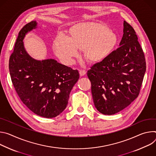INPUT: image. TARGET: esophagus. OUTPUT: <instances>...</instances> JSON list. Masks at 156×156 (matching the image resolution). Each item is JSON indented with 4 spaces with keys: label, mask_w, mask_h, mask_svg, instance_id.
Returning <instances> with one entry per match:
<instances>
[{
    "label": "esophagus",
    "mask_w": 156,
    "mask_h": 156,
    "mask_svg": "<svg viewBox=\"0 0 156 156\" xmlns=\"http://www.w3.org/2000/svg\"><path fill=\"white\" fill-rule=\"evenodd\" d=\"M79 74H80V76H83L86 74V71L85 70H83V69H82V70L79 71Z\"/></svg>",
    "instance_id": "34e87169"
}]
</instances>
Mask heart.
Listing matches in <instances>:
<instances>
[{
    "mask_svg": "<svg viewBox=\"0 0 156 156\" xmlns=\"http://www.w3.org/2000/svg\"><path fill=\"white\" fill-rule=\"evenodd\" d=\"M118 42L116 34L101 23L83 22L76 24L69 30V36L58 35L53 42L56 55L69 64L83 51L85 59L98 63L105 59L113 51Z\"/></svg>",
    "mask_w": 156,
    "mask_h": 156,
    "instance_id": "1",
    "label": "heart"
}]
</instances>
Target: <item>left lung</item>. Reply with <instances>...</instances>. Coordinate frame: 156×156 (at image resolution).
I'll list each match as a JSON object with an SVG mask.
<instances>
[{
	"instance_id": "8db88e82",
	"label": "left lung",
	"mask_w": 156,
	"mask_h": 156,
	"mask_svg": "<svg viewBox=\"0 0 156 156\" xmlns=\"http://www.w3.org/2000/svg\"><path fill=\"white\" fill-rule=\"evenodd\" d=\"M119 47L87 71L95 108L103 115L122 111L137 97L146 72L144 52L133 28L123 23Z\"/></svg>"
}]
</instances>
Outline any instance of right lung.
I'll list each match as a JSON object with an SVG mask.
<instances>
[{"label": "right lung", "instance_id": "obj_1", "mask_svg": "<svg viewBox=\"0 0 156 156\" xmlns=\"http://www.w3.org/2000/svg\"><path fill=\"white\" fill-rule=\"evenodd\" d=\"M37 26L36 21H31L20 31L10 57L9 71L14 88L24 104L37 115L51 118L66 108L79 73L55 59L38 61L27 53L23 40Z\"/></svg>", "mask_w": 156, "mask_h": 156}]
</instances>
